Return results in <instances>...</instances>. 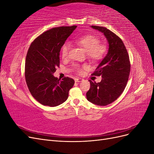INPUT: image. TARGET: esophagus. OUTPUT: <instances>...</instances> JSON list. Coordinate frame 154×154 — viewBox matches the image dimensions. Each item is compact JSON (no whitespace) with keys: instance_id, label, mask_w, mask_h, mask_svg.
Returning a JSON list of instances; mask_svg holds the SVG:
<instances>
[{"instance_id":"obj_1","label":"esophagus","mask_w":154,"mask_h":154,"mask_svg":"<svg viewBox=\"0 0 154 154\" xmlns=\"http://www.w3.org/2000/svg\"><path fill=\"white\" fill-rule=\"evenodd\" d=\"M82 81H83V79H82V78H76L75 79V82H82Z\"/></svg>"}]
</instances>
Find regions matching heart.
Segmentation results:
<instances>
[{"label": "heart", "instance_id": "1", "mask_svg": "<svg viewBox=\"0 0 154 154\" xmlns=\"http://www.w3.org/2000/svg\"><path fill=\"white\" fill-rule=\"evenodd\" d=\"M75 42L87 51V56L92 60H100L103 57L106 48L103 44H100L98 37L92 35H87L78 38ZM70 49V44L68 42L65 43L61 49V56L63 59L67 58ZM75 68L78 71H80L79 66L75 65Z\"/></svg>", "mask_w": 154, "mask_h": 154}]
</instances>
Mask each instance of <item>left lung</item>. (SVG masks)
I'll return each mask as SVG.
<instances>
[{"label":"left lung","instance_id":"1","mask_svg":"<svg viewBox=\"0 0 154 154\" xmlns=\"http://www.w3.org/2000/svg\"><path fill=\"white\" fill-rule=\"evenodd\" d=\"M91 27L104 35L108 42L109 49L92 74L101 76V81L96 83L89 80L91 87L86 96L91 103L105 106L117 100L127 85L130 71L129 56L122 39L113 32L104 27Z\"/></svg>","mask_w":154,"mask_h":154}]
</instances>
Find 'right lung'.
I'll use <instances>...</instances> for the list:
<instances>
[{
	"instance_id": "1",
	"label": "right lung",
	"mask_w": 154,
	"mask_h": 154,
	"mask_svg": "<svg viewBox=\"0 0 154 154\" xmlns=\"http://www.w3.org/2000/svg\"><path fill=\"white\" fill-rule=\"evenodd\" d=\"M76 26L54 27L32 42L27 51L25 78L31 95L40 103L56 106L66 101L74 81L68 77L60 80L53 76L60 65V52Z\"/></svg>"
}]
</instances>
